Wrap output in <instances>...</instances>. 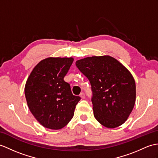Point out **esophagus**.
Segmentation results:
<instances>
[{"mask_svg": "<svg viewBox=\"0 0 158 158\" xmlns=\"http://www.w3.org/2000/svg\"><path fill=\"white\" fill-rule=\"evenodd\" d=\"M80 97L82 99H85V94H84L83 92L81 93V94H80Z\"/></svg>", "mask_w": 158, "mask_h": 158, "instance_id": "obj_1", "label": "esophagus"}]
</instances>
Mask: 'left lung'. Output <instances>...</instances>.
Returning <instances> with one entry per match:
<instances>
[{"mask_svg":"<svg viewBox=\"0 0 158 158\" xmlns=\"http://www.w3.org/2000/svg\"><path fill=\"white\" fill-rule=\"evenodd\" d=\"M75 64L91 83L96 119L110 129L123 124L136 100L135 81L129 71L110 56L87 57Z\"/></svg>","mask_w":158,"mask_h":158,"instance_id":"left-lung-1","label":"left lung"}]
</instances>
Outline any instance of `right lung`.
<instances>
[{
	"label": "right lung",
	"instance_id": "add662e5",
	"mask_svg": "<svg viewBox=\"0 0 158 158\" xmlns=\"http://www.w3.org/2000/svg\"><path fill=\"white\" fill-rule=\"evenodd\" d=\"M73 58L49 57L33 69L25 86L29 110L43 127L58 130L65 127L74 115L81 100L64 81Z\"/></svg>",
	"mask_w": 158,
	"mask_h": 158
}]
</instances>
